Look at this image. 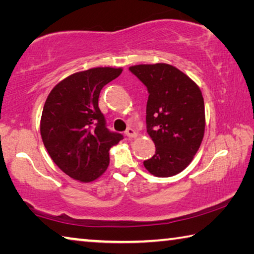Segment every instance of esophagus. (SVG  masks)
I'll return each instance as SVG.
<instances>
[{
  "label": "esophagus",
  "mask_w": 254,
  "mask_h": 254,
  "mask_svg": "<svg viewBox=\"0 0 254 254\" xmlns=\"http://www.w3.org/2000/svg\"><path fill=\"white\" fill-rule=\"evenodd\" d=\"M126 135L127 137H135L137 135V133L134 130H133V128L128 127V128H127V131H126Z\"/></svg>",
  "instance_id": "34e87169"
}]
</instances>
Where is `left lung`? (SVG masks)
<instances>
[{"instance_id":"left-lung-1","label":"left lung","mask_w":254,"mask_h":254,"mask_svg":"<svg viewBox=\"0 0 254 254\" xmlns=\"http://www.w3.org/2000/svg\"><path fill=\"white\" fill-rule=\"evenodd\" d=\"M148 89L147 132L156 153L143 165L157 177L186 168L198 151L205 131L204 98L198 86L168 64L128 68Z\"/></svg>"}]
</instances>
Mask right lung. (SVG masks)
<instances>
[{"label": "right lung", "instance_id": "add662e5", "mask_svg": "<svg viewBox=\"0 0 254 254\" xmlns=\"http://www.w3.org/2000/svg\"><path fill=\"white\" fill-rule=\"evenodd\" d=\"M122 68L97 67L75 72L60 81L47 97L40 133L50 158L72 179L89 183L105 173L110 149L123 135L106 127L98 107L102 88Z\"/></svg>", "mask_w": 254, "mask_h": 254}]
</instances>
